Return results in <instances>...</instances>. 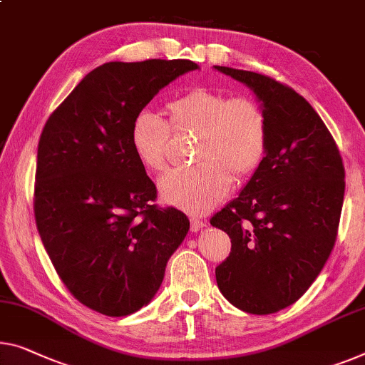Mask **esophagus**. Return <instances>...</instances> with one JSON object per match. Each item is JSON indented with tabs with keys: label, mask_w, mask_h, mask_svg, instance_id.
Wrapping results in <instances>:
<instances>
[{
	"label": "esophagus",
	"mask_w": 365,
	"mask_h": 365,
	"mask_svg": "<svg viewBox=\"0 0 365 365\" xmlns=\"http://www.w3.org/2000/svg\"><path fill=\"white\" fill-rule=\"evenodd\" d=\"M206 226V222L203 221V220H200V217H192V220H190V230L192 231H200L201 227H205Z\"/></svg>",
	"instance_id": "1"
}]
</instances>
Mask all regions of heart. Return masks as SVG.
<instances>
[{"label": "heart", "instance_id": "obj_1", "mask_svg": "<svg viewBox=\"0 0 365 365\" xmlns=\"http://www.w3.org/2000/svg\"><path fill=\"white\" fill-rule=\"evenodd\" d=\"M168 123L140 111L130 124V148L150 172L168 165L172 130H197V165L172 170L160 178L162 198L177 208L201 215L230 192L232 175L251 177L264 162L269 124L264 108L249 96H231L197 86L165 105Z\"/></svg>", "mask_w": 365, "mask_h": 365}]
</instances>
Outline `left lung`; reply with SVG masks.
<instances>
[{
  "label": "left lung",
  "instance_id": "1",
  "mask_svg": "<svg viewBox=\"0 0 365 365\" xmlns=\"http://www.w3.org/2000/svg\"><path fill=\"white\" fill-rule=\"evenodd\" d=\"M215 68L257 95L269 124L264 162L239 197L210 220L231 237L216 282L239 309L270 314L308 290L333 251L344 165L323 119L295 90L262 73Z\"/></svg>",
  "mask_w": 365,
  "mask_h": 365
}]
</instances>
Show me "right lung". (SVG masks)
Returning <instances> with one entry per match:
<instances>
[{"label":"right lung","mask_w":365,"mask_h":365,"mask_svg":"<svg viewBox=\"0 0 365 365\" xmlns=\"http://www.w3.org/2000/svg\"><path fill=\"white\" fill-rule=\"evenodd\" d=\"M192 61L110 62L86 75L48 116L37 148L34 216L43 247L77 300L106 317L148 304L187 236L177 208L130 148V124Z\"/></svg>","instance_id":"add662e5"}]
</instances>
